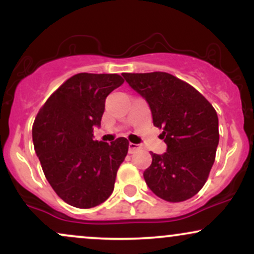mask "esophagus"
I'll use <instances>...</instances> for the list:
<instances>
[{
	"mask_svg": "<svg viewBox=\"0 0 254 254\" xmlns=\"http://www.w3.org/2000/svg\"><path fill=\"white\" fill-rule=\"evenodd\" d=\"M139 149V147L135 143H129V153L132 154Z\"/></svg>",
	"mask_w": 254,
	"mask_h": 254,
	"instance_id": "obj_1",
	"label": "esophagus"
}]
</instances>
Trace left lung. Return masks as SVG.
I'll use <instances>...</instances> for the list:
<instances>
[{"label": "left lung", "mask_w": 254, "mask_h": 254, "mask_svg": "<svg viewBox=\"0 0 254 254\" xmlns=\"http://www.w3.org/2000/svg\"><path fill=\"white\" fill-rule=\"evenodd\" d=\"M129 86L149 105L153 123L167 144L144 171L148 188L157 197L177 203L199 192L214 165L218 144V118L212 105L168 72H123Z\"/></svg>", "instance_id": "8db88e82"}]
</instances>
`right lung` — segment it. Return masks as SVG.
Instances as JSON below:
<instances>
[{
    "mask_svg": "<svg viewBox=\"0 0 254 254\" xmlns=\"http://www.w3.org/2000/svg\"><path fill=\"white\" fill-rule=\"evenodd\" d=\"M124 82L118 74L80 72L46 100L34 121V150L46 179L65 203L89 209L104 203L115 189L116 176L129 149L124 137L93 139L100 127L105 100Z\"/></svg>",
    "mask_w": 254,
    "mask_h": 254,
    "instance_id": "right-lung-1",
    "label": "right lung"
}]
</instances>
